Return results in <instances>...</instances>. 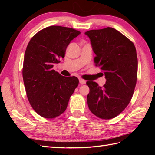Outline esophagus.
<instances>
[{
    "label": "esophagus",
    "mask_w": 155,
    "mask_h": 155,
    "mask_svg": "<svg viewBox=\"0 0 155 155\" xmlns=\"http://www.w3.org/2000/svg\"><path fill=\"white\" fill-rule=\"evenodd\" d=\"M79 82L81 84H85L86 83V81L85 80L82 79V78H79Z\"/></svg>",
    "instance_id": "esophagus-1"
}]
</instances>
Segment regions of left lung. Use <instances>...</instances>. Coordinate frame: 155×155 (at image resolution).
<instances>
[{
  "label": "left lung",
  "mask_w": 155,
  "mask_h": 155,
  "mask_svg": "<svg viewBox=\"0 0 155 155\" xmlns=\"http://www.w3.org/2000/svg\"><path fill=\"white\" fill-rule=\"evenodd\" d=\"M90 39L96 66L103 70L106 83L103 87L87 81V96L90 111L99 118H114L125 109L134 93L138 61L134 44L114 28L85 32Z\"/></svg>",
  "instance_id": "left-lung-1"
}]
</instances>
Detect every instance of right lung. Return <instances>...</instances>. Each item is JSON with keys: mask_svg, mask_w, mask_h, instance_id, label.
I'll return each mask as SVG.
<instances>
[{"mask_svg": "<svg viewBox=\"0 0 155 155\" xmlns=\"http://www.w3.org/2000/svg\"><path fill=\"white\" fill-rule=\"evenodd\" d=\"M80 33L72 28L51 26L37 33L28 44L23 81L30 104L41 117L52 119L63 114L77 87V77H64L52 67L64 58L68 44Z\"/></svg>", "mask_w": 155, "mask_h": 155, "instance_id": "obj_1", "label": "right lung"}]
</instances>
